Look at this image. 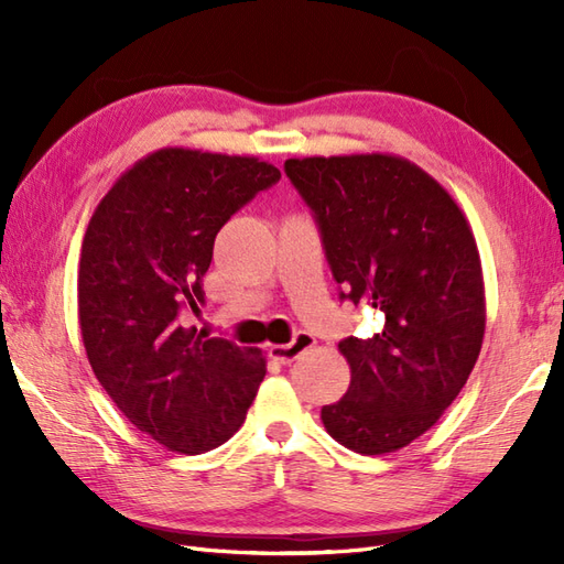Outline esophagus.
<instances>
[{
	"instance_id": "obj_1",
	"label": "esophagus",
	"mask_w": 564,
	"mask_h": 564,
	"mask_svg": "<svg viewBox=\"0 0 564 564\" xmlns=\"http://www.w3.org/2000/svg\"><path fill=\"white\" fill-rule=\"evenodd\" d=\"M313 346H315V337H313V334H307V332H297L291 344H273L271 349H269V354H271L273 361H279V364H283V366H285V364L295 361V358L301 356L303 351L313 349Z\"/></svg>"
}]
</instances>
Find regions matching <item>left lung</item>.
<instances>
[{"instance_id": "left-lung-1", "label": "left lung", "mask_w": 564, "mask_h": 564, "mask_svg": "<svg viewBox=\"0 0 564 564\" xmlns=\"http://www.w3.org/2000/svg\"><path fill=\"white\" fill-rule=\"evenodd\" d=\"M315 213L341 301L386 317L370 339L339 341L351 386L322 424L364 455L404 448L470 378L485 337L480 251L458 203L398 154L285 160Z\"/></svg>"}]
</instances>
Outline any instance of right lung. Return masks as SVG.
<instances>
[{
    "mask_svg": "<svg viewBox=\"0 0 564 564\" xmlns=\"http://www.w3.org/2000/svg\"><path fill=\"white\" fill-rule=\"evenodd\" d=\"M281 172L239 154L162 148L118 176L79 254L77 310L94 376L142 434L176 453L245 424L267 358L184 325L203 305L215 235Z\"/></svg>",
    "mask_w": 564,
    "mask_h": 564,
    "instance_id": "obj_1",
    "label": "right lung"
}]
</instances>
